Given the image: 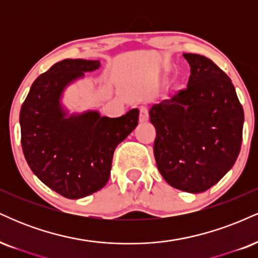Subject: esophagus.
<instances>
[{
  "instance_id": "esophagus-1",
  "label": "esophagus",
  "mask_w": 258,
  "mask_h": 258,
  "mask_svg": "<svg viewBox=\"0 0 258 258\" xmlns=\"http://www.w3.org/2000/svg\"><path fill=\"white\" fill-rule=\"evenodd\" d=\"M149 120V114H148V109L146 106H142L141 112H139V122L144 123Z\"/></svg>"
}]
</instances>
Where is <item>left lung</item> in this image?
<instances>
[{"instance_id":"obj_1","label":"left lung","mask_w":258,"mask_h":258,"mask_svg":"<svg viewBox=\"0 0 258 258\" xmlns=\"http://www.w3.org/2000/svg\"><path fill=\"white\" fill-rule=\"evenodd\" d=\"M188 88L154 104V156L173 188L201 193L220 182L238 159L244 110L230 79L211 59L184 53Z\"/></svg>"}]
</instances>
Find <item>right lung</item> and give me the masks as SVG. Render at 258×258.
I'll list each match as a JSON object with an SVG mask.
<instances>
[{
  "label": "right lung",
  "mask_w": 258,
  "mask_h": 258,
  "mask_svg": "<svg viewBox=\"0 0 258 258\" xmlns=\"http://www.w3.org/2000/svg\"><path fill=\"white\" fill-rule=\"evenodd\" d=\"M99 60L64 59L32 84L20 109L23 153L41 182L68 199L98 191L110 176L115 148L138 125V109L120 117L70 112L65 91L99 69Z\"/></svg>",
  "instance_id": "right-lung-1"
}]
</instances>
